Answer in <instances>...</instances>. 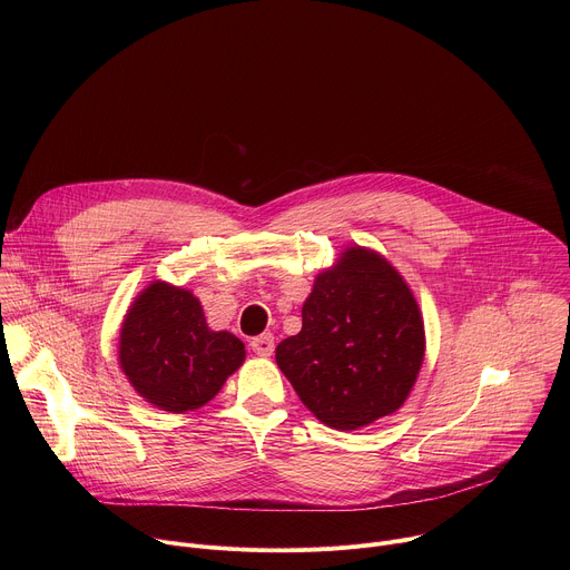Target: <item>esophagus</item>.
<instances>
[{
  "instance_id": "obj_1",
  "label": "esophagus",
  "mask_w": 570,
  "mask_h": 570,
  "mask_svg": "<svg viewBox=\"0 0 570 570\" xmlns=\"http://www.w3.org/2000/svg\"><path fill=\"white\" fill-rule=\"evenodd\" d=\"M250 347H253V352H255L257 356L268 358V356L275 352V336H273V334H262V336H257V338L250 341Z\"/></svg>"
}]
</instances>
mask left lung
<instances>
[{"label": "left lung", "instance_id": "left-lung-1", "mask_svg": "<svg viewBox=\"0 0 570 570\" xmlns=\"http://www.w3.org/2000/svg\"><path fill=\"white\" fill-rule=\"evenodd\" d=\"M426 352L424 317L401 273L376 250L350 246L315 275L302 330L275 358L306 409L356 431L396 413Z\"/></svg>", "mask_w": 570, "mask_h": 570}]
</instances>
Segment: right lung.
Listing matches in <instances>:
<instances>
[{
	"instance_id": "obj_1",
	"label": "right lung",
	"mask_w": 570,
	"mask_h": 570,
	"mask_svg": "<svg viewBox=\"0 0 570 570\" xmlns=\"http://www.w3.org/2000/svg\"><path fill=\"white\" fill-rule=\"evenodd\" d=\"M246 361V345L214 332L200 299L155 279L130 304L119 332V367L155 409L189 413L212 401Z\"/></svg>"
}]
</instances>
